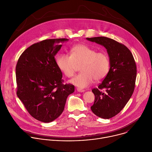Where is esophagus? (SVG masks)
<instances>
[{
	"instance_id": "obj_1",
	"label": "esophagus",
	"mask_w": 152,
	"mask_h": 152,
	"mask_svg": "<svg viewBox=\"0 0 152 152\" xmlns=\"http://www.w3.org/2000/svg\"><path fill=\"white\" fill-rule=\"evenodd\" d=\"M77 91L79 93H83L85 92V90H82V89H80V88H77Z\"/></svg>"
}]
</instances>
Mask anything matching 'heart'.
I'll return each mask as SVG.
<instances>
[{
  "label": "heart",
  "instance_id": "b5f03b06",
  "mask_svg": "<svg viewBox=\"0 0 152 152\" xmlns=\"http://www.w3.org/2000/svg\"><path fill=\"white\" fill-rule=\"evenodd\" d=\"M59 70L68 77H72L77 66H80V73L70 80L80 88L87 87L94 79L99 81L104 79L110 70L107 55L84 44L74 46L70 50V56L59 54L56 59Z\"/></svg>",
  "mask_w": 152,
  "mask_h": 152
}]
</instances>
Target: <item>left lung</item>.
Here are the masks:
<instances>
[{"label": "left lung", "instance_id": "obj_1", "mask_svg": "<svg viewBox=\"0 0 152 152\" xmlns=\"http://www.w3.org/2000/svg\"><path fill=\"white\" fill-rule=\"evenodd\" d=\"M86 39L104 47L110 58L109 72L98 88L92 90L95 100L91 107L95 115L109 119L123 110L134 93L136 64L129 49L114 39L105 37Z\"/></svg>", "mask_w": 152, "mask_h": 152}]
</instances>
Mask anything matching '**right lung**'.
<instances>
[{
  "label": "right lung",
  "instance_id": "add662e5",
  "mask_svg": "<svg viewBox=\"0 0 152 152\" xmlns=\"http://www.w3.org/2000/svg\"><path fill=\"white\" fill-rule=\"evenodd\" d=\"M66 38L41 41L27 48L17 61V94L35 119L49 123L63 112L67 98L75 91L72 84L63 85L62 73L55 56Z\"/></svg>",
  "mask_w": 152,
  "mask_h": 152
}]
</instances>
